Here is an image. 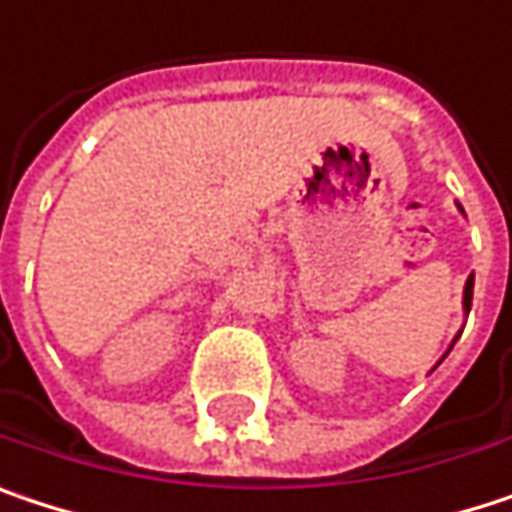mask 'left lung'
<instances>
[{"mask_svg":"<svg viewBox=\"0 0 512 512\" xmlns=\"http://www.w3.org/2000/svg\"><path fill=\"white\" fill-rule=\"evenodd\" d=\"M457 209L463 212V206H460V203H457ZM472 291H475V274H472V277L466 280V288H463V312H466V315H469V309H472ZM457 339H460V333L454 336V342H457ZM454 342L448 345V351L442 353V359H445V356L451 353V348H454ZM442 359H439V362H442ZM439 362H436V365H439ZM436 365H433V368H436ZM433 368H430V371H433Z\"/></svg>","mask_w":512,"mask_h":512,"instance_id":"8db88e82","label":"left lung"}]
</instances>
